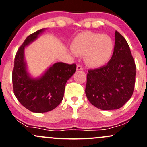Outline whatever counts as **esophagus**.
<instances>
[{"label": "esophagus", "instance_id": "obj_1", "mask_svg": "<svg viewBox=\"0 0 147 147\" xmlns=\"http://www.w3.org/2000/svg\"><path fill=\"white\" fill-rule=\"evenodd\" d=\"M83 69H84L83 67H82L81 65H77V70H82Z\"/></svg>", "mask_w": 147, "mask_h": 147}]
</instances>
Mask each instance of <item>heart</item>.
<instances>
[{"mask_svg":"<svg viewBox=\"0 0 147 147\" xmlns=\"http://www.w3.org/2000/svg\"><path fill=\"white\" fill-rule=\"evenodd\" d=\"M72 50L77 55H85V62L92 67L105 65L112 57L114 43L107 35L86 32L81 33L72 43Z\"/></svg>","mask_w":147,"mask_h":147,"instance_id":"obj_1","label":"heart"}]
</instances>
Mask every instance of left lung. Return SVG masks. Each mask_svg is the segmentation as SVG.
<instances>
[{"mask_svg": "<svg viewBox=\"0 0 147 147\" xmlns=\"http://www.w3.org/2000/svg\"><path fill=\"white\" fill-rule=\"evenodd\" d=\"M113 54L106 65L88 70L86 95L93 106L102 110L121 108L133 95L136 83V63L129 45L115 31Z\"/></svg>", "mask_w": 147, "mask_h": 147, "instance_id": "8db88e82", "label": "left lung"}]
</instances>
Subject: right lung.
Here are the masks:
<instances>
[{
    "label": "right lung",
    "instance_id": "1",
    "mask_svg": "<svg viewBox=\"0 0 147 147\" xmlns=\"http://www.w3.org/2000/svg\"><path fill=\"white\" fill-rule=\"evenodd\" d=\"M44 29L35 32L26 38L18 48L14 59L12 84L15 97L27 109L34 113L53 110L63 99L65 84L76 71V64L57 62L37 79L27 72L24 48L36 39Z\"/></svg>",
    "mask_w": 147,
    "mask_h": 147
}]
</instances>
